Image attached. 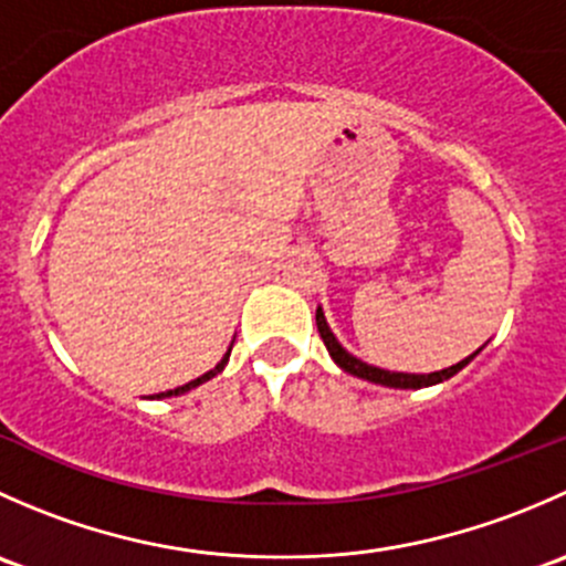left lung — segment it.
Instances as JSON below:
<instances>
[{
    "label": "left lung",
    "instance_id": "1",
    "mask_svg": "<svg viewBox=\"0 0 566 566\" xmlns=\"http://www.w3.org/2000/svg\"><path fill=\"white\" fill-rule=\"evenodd\" d=\"M317 331H319V339L325 342V347H328L331 358L336 361V367H342L345 373L356 375V378L361 380H369V384H378V386H389V389H424V386H436V384H443V380H449L452 375H458L462 367H465L468 361H471L473 356H476L482 347H479L473 356L462 358L460 364H452V367L441 369V373H430V375H410V373H389V369H380V367H373V364L361 361V358H356L353 353H347L345 347L339 345V339L334 336V331L328 328V323H325V315L323 310L317 306Z\"/></svg>",
    "mask_w": 566,
    "mask_h": 566
}]
</instances>
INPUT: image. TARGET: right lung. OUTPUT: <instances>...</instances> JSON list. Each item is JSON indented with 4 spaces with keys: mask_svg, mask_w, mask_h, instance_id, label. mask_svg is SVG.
Here are the masks:
<instances>
[{
    "mask_svg": "<svg viewBox=\"0 0 566 566\" xmlns=\"http://www.w3.org/2000/svg\"><path fill=\"white\" fill-rule=\"evenodd\" d=\"M230 350H232V347H230ZM230 350H227V353H224V358H221V361H219V364H216V367H213V369H210V373L199 375V378H197V380H191V384H186V386H177V389H169V391H161V394H156V399H164V397H180V394H186V391L197 389V386H202V384H205V380H210V378H213V375H219V373H221V369H224V367H227V361H230ZM150 399H153V397H150Z\"/></svg>",
    "mask_w": 566,
    "mask_h": 566,
    "instance_id": "add662e5",
    "label": "right lung"
}]
</instances>
